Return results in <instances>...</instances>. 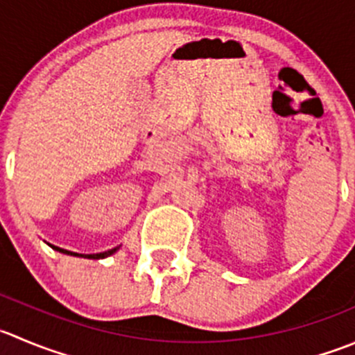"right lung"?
<instances>
[{"label":"right lung","mask_w":355,"mask_h":355,"mask_svg":"<svg viewBox=\"0 0 355 355\" xmlns=\"http://www.w3.org/2000/svg\"><path fill=\"white\" fill-rule=\"evenodd\" d=\"M53 248L55 251H60V253H64V254H71V257H83V258H92V260H98V258H107V257H111V254H114L116 251L119 250V246H116V248H112V250H107V251H104V253H94V254H79V253H72V251H67V250H62V248H58V246H51Z\"/></svg>","instance_id":"obj_1"}]
</instances>
